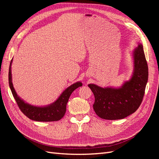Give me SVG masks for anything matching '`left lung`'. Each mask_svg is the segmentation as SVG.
I'll return each instance as SVG.
<instances>
[{
    "instance_id": "1",
    "label": "left lung",
    "mask_w": 159,
    "mask_h": 159,
    "mask_svg": "<svg viewBox=\"0 0 159 159\" xmlns=\"http://www.w3.org/2000/svg\"><path fill=\"white\" fill-rule=\"evenodd\" d=\"M133 72L131 79L121 87L102 88L89 84L95 97V113L107 120L121 119L134 113L140 106L148 81V65L141 44L132 53Z\"/></svg>"
}]
</instances>
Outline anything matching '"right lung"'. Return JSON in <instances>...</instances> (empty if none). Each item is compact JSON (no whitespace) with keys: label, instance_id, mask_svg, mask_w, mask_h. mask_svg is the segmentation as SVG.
Masks as SVG:
<instances>
[{"label":"right lung","instance_id":"right-lung-1","mask_svg":"<svg viewBox=\"0 0 159 159\" xmlns=\"http://www.w3.org/2000/svg\"><path fill=\"white\" fill-rule=\"evenodd\" d=\"M12 59L11 61L8 72V83L11 90L18 104V106L21 111L29 119L36 121H59L64 116L66 111V105L68 99L73 91L79 87L82 86V83L77 81L76 83L71 85L70 87L66 88L60 95L56 102L50 105L43 107H38L26 103L17 95L15 89L13 87L12 82V73L11 66Z\"/></svg>","mask_w":159,"mask_h":159}]
</instances>
